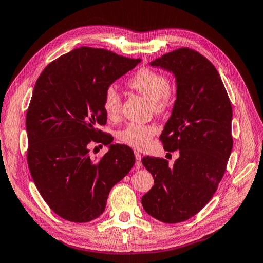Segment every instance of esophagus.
I'll return each instance as SVG.
<instances>
[{
  "label": "esophagus",
  "mask_w": 263,
  "mask_h": 263,
  "mask_svg": "<svg viewBox=\"0 0 263 263\" xmlns=\"http://www.w3.org/2000/svg\"><path fill=\"white\" fill-rule=\"evenodd\" d=\"M135 158H136V166L137 168H140L141 166V155L138 153V151H135Z\"/></svg>",
  "instance_id": "obj_1"
}]
</instances>
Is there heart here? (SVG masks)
Returning a JSON list of instances; mask_svg holds the SVG:
<instances>
[{
	"mask_svg": "<svg viewBox=\"0 0 263 263\" xmlns=\"http://www.w3.org/2000/svg\"><path fill=\"white\" fill-rule=\"evenodd\" d=\"M127 85L146 97L158 114L168 112L173 103V93L169 79L153 69L142 68L127 81ZM122 99L115 86H108L103 95V109L106 116L115 119L121 113ZM155 125L130 123L117 134L123 144L135 149H145L157 134Z\"/></svg>",
	"mask_w": 263,
	"mask_h": 263,
	"instance_id": "b5f03b06",
	"label": "heart"
}]
</instances>
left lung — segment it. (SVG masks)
Wrapping results in <instances>:
<instances>
[{"mask_svg":"<svg viewBox=\"0 0 263 263\" xmlns=\"http://www.w3.org/2000/svg\"><path fill=\"white\" fill-rule=\"evenodd\" d=\"M150 66L176 77L177 100L160 140L164 150H180V157L173 165L163 158H142L154 186L141 204L150 216L176 224L193 217L216 192L233 149V108L218 71L197 51L183 47Z\"/></svg>","mask_w":263,"mask_h":263,"instance_id":"1","label":"left lung"}]
</instances>
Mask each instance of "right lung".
Masks as SVG:
<instances>
[{"mask_svg": "<svg viewBox=\"0 0 263 263\" xmlns=\"http://www.w3.org/2000/svg\"><path fill=\"white\" fill-rule=\"evenodd\" d=\"M140 59L81 47L47 66L26 114L27 163L45 202L60 217L86 222L104 212L109 191L130 171L133 150L98 129L106 123L103 95ZM109 145L98 161L88 145Z\"/></svg>", "mask_w": 263, "mask_h": 263, "instance_id": "obj_1", "label": "right lung"}]
</instances>
